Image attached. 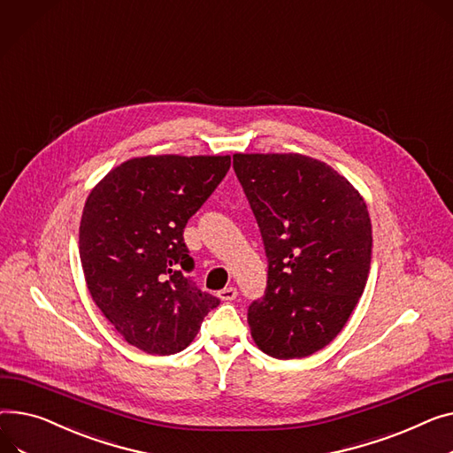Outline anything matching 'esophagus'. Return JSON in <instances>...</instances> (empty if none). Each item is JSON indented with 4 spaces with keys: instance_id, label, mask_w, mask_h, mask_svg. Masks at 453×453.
<instances>
[{
    "instance_id": "34e87169",
    "label": "esophagus",
    "mask_w": 453,
    "mask_h": 453,
    "mask_svg": "<svg viewBox=\"0 0 453 453\" xmlns=\"http://www.w3.org/2000/svg\"><path fill=\"white\" fill-rule=\"evenodd\" d=\"M236 288H224L222 291H219V296L222 298V300H227V303H229V300H234L236 298Z\"/></svg>"
}]
</instances>
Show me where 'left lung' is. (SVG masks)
<instances>
[{
  "instance_id": "obj_1",
  "label": "left lung",
  "mask_w": 453,
  "mask_h": 453,
  "mask_svg": "<svg viewBox=\"0 0 453 453\" xmlns=\"http://www.w3.org/2000/svg\"><path fill=\"white\" fill-rule=\"evenodd\" d=\"M269 262L250 306L255 344L303 358L334 341L363 295L372 262L368 205L334 167L298 153H236Z\"/></svg>"
}]
</instances>
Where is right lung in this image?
I'll return each instance as SVG.
<instances>
[{"label": "right lung", "instance_id": "1", "mask_svg": "<svg viewBox=\"0 0 453 453\" xmlns=\"http://www.w3.org/2000/svg\"><path fill=\"white\" fill-rule=\"evenodd\" d=\"M231 157L149 155L111 169L88 193L80 258L90 296L131 346L173 355L220 300L186 277L184 227L217 189Z\"/></svg>", "mask_w": 453, "mask_h": 453}]
</instances>
